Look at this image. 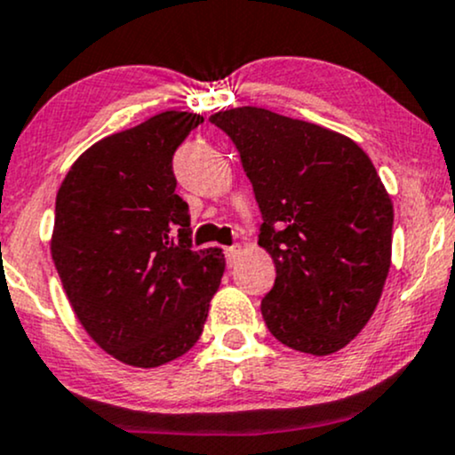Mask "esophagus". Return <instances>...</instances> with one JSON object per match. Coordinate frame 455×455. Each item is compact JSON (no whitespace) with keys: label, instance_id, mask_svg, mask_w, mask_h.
Listing matches in <instances>:
<instances>
[{"label":"esophagus","instance_id":"obj_1","mask_svg":"<svg viewBox=\"0 0 455 455\" xmlns=\"http://www.w3.org/2000/svg\"><path fill=\"white\" fill-rule=\"evenodd\" d=\"M238 255H241V247H238V244H232V247L226 249L228 267H234V264L238 262Z\"/></svg>","mask_w":455,"mask_h":455}]
</instances>
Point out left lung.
Segmentation results:
<instances>
[{"instance_id": "1", "label": "left lung", "mask_w": 455, "mask_h": 455, "mask_svg": "<svg viewBox=\"0 0 455 455\" xmlns=\"http://www.w3.org/2000/svg\"><path fill=\"white\" fill-rule=\"evenodd\" d=\"M211 122L241 152L262 212L258 244L277 270L264 323L288 348L333 355L371 318L391 267L393 204L374 163L350 137L262 107Z\"/></svg>"}]
</instances>
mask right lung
<instances>
[{"instance_id":"right-lung-1","label":"right lung","mask_w":455,"mask_h":455,"mask_svg":"<svg viewBox=\"0 0 455 455\" xmlns=\"http://www.w3.org/2000/svg\"><path fill=\"white\" fill-rule=\"evenodd\" d=\"M204 117L163 111L90 146L55 197L51 258L88 335L132 367L200 339L221 283V249H193L172 159Z\"/></svg>"}]
</instances>
